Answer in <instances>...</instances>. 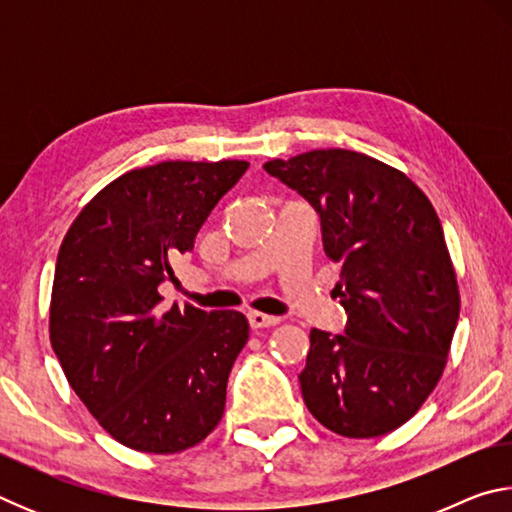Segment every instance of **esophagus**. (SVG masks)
Returning a JSON list of instances; mask_svg holds the SVG:
<instances>
[{
  "label": "esophagus",
  "instance_id": "obj_1",
  "mask_svg": "<svg viewBox=\"0 0 512 512\" xmlns=\"http://www.w3.org/2000/svg\"><path fill=\"white\" fill-rule=\"evenodd\" d=\"M248 323L253 329H264V327H275L280 323V318L277 316H268V314H259V311H253V314H248Z\"/></svg>",
  "mask_w": 512,
  "mask_h": 512
}]
</instances>
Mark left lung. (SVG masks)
Instances as JSON below:
<instances>
[{"label":"left lung","mask_w":512,"mask_h":512,"mask_svg":"<svg viewBox=\"0 0 512 512\" xmlns=\"http://www.w3.org/2000/svg\"><path fill=\"white\" fill-rule=\"evenodd\" d=\"M266 173L320 216L341 264L345 334L311 329L300 388L311 415L348 438L402 427L443 375L458 323L456 273L422 189L388 164L345 149L271 160Z\"/></svg>","instance_id":"8db88e82"}]
</instances>
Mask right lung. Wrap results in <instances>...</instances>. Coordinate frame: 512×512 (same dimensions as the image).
<instances>
[{"instance_id":"1","label":"right lung","mask_w":512,"mask_h":512,"mask_svg":"<svg viewBox=\"0 0 512 512\" xmlns=\"http://www.w3.org/2000/svg\"><path fill=\"white\" fill-rule=\"evenodd\" d=\"M246 169V160H171L128 171L83 207L60 244L51 348L101 427L137 452H183L223 415L246 316L164 311L158 287Z\"/></svg>"}]
</instances>
